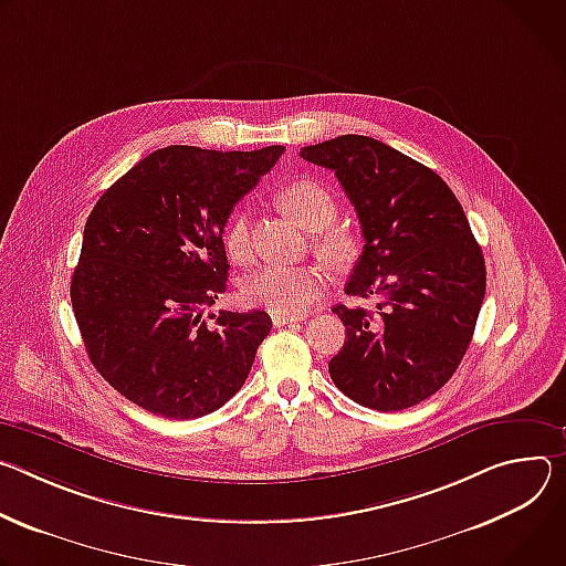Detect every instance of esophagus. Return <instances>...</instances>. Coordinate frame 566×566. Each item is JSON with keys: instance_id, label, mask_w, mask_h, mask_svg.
Wrapping results in <instances>:
<instances>
[{"instance_id": "34e87169", "label": "esophagus", "mask_w": 566, "mask_h": 566, "mask_svg": "<svg viewBox=\"0 0 566 566\" xmlns=\"http://www.w3.org/2000/svg\"><path fill=\"white\" fill-rule=\"evenodd\" d=\"M296 322H303V317H298V315H272L274 328H281L285 324H296Z\"/></svg>"}]
</instances>
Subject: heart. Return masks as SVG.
Here are the masks:
<instances>
[{"mask_svg": "<svg viewBox=\"0 0 566 566\" xmlns=\"http://www.w3.org/2000/svg\"><path fill=\"white\" fill-rule=\"evenodd\" d=\"M281 209L298 222L303 229L317 231L315 244L331 265L346 268L355 261L359 244L357 235L346 227H335L337 202L328 188L317 179H294L285 184L276 196ZM227 254L242 263L251 254L249 220L244 211H235L224 231ZM326 287V279L315 268H292V265H263L251 272L242 283L244 303L263 307L272 315H298Z\"/></svg>", "mask_w": 566, "mask_h": 566, "instance_id": "1", "label": "heart"}]
</instances>
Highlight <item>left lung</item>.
Here are the masks:
<instances>
[{"mask_svg": "<svg viewBox=\"0 0 566 566\" xmlns=\"http://www.w3.org/2000/svg\"><path fill=\"white\" fill-rule=\"evenodd\" d=\"M335 170L357 211L364 251L346 294L378 310L335 305L346 326L328 361L335 387L361 407L409 409L459 368L485 296V261L452 188L431 168L370 137L301 148Z\"/></svg>", "mask_w": 566, "mask_h": 566, "instance_id": "obj_1", "label": "left lung"}]
</instances>
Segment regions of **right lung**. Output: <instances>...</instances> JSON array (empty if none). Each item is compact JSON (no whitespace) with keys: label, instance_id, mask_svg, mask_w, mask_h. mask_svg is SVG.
I'll return each mask as SVG.
<instances>
[{"label":"right lung","instance_id":"right-lung-1","mask_svg":"<svg viewBox=\"0 0 566 566\" xmlns=\"http://www.w3.org/2000/svg\"><path fill=\"white\" fill-rule=\"evenodd\" d=\"M281 153L168 146L92 209L72 305L90 361L123 398L188 420L220 409L244 385L270 315L205 317V310L227 290L224 224Z\"/></svg>","mask_w":566,"mask_h":566}]
</instances>
